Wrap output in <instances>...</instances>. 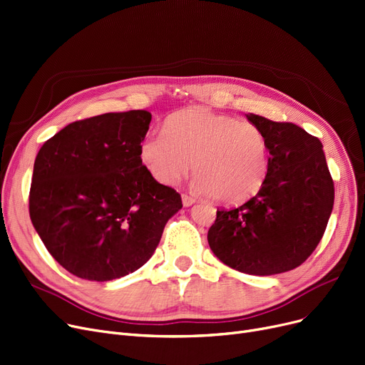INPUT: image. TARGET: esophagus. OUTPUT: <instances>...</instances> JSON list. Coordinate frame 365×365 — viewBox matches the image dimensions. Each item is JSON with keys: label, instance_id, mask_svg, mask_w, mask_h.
Listing matches in <instances>:
<instances>
[{"label": "esophagus", "instance_id": "esophagus-1", "mask_svg": "<svg viewBox=\"0 0 365 365\" xmlns=\"http://www.w3.org/2000/svg\"><path fill=\"white\" fill-rule=\"evenodd\" d=\"M182 202H183L185 207H189V205H192L195 202V198L191 197V195H187V194H182Z\"/></svg>", "mask_w": 365, "mask_h": 365}]
</instances>
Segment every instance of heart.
<instances>
[{"label": "heart", "mask_w": 365, "mask_h": 365, "mask_svg": "<svg viewBox=\"0 0 365 365\" xmlns=\"http://www.w3.org/2000/svg\"><path fill=\"white\" fill-rule=\"evenodd\" d=\"M140 158L163 185L178 182L192 160L194 191L227 204L255 197L270 168V148L257 125L204 107L167 118L164 130L141 141Z\"/></svg>", "instance_id": "b5f03b06"}]
</instances>
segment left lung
I'll return each instance as SVG.
<instances>
[{
  "mask_svg": "<svg viewBox=\"0 0 365 365\" xmlns=\"http://www.w3.org/2000/svg\"><path fill=\"white\" fill-rule=\"evenodd\" d=\"M264 133L270 168L261 191L240 207L217 209L207 240L225 265L246 274L294 270L319 245L334 204L322 143L301 126L249 113Z\"/></svg>",
  "mask_w": 365,
  "mask_h": 365,
  "instance_id": "obj_1",
  "label": "left lung"
}]
</instances>
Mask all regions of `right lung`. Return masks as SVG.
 <instances>
[{"mask_svg": "<svg viewBox=\"0 0 365 365\" xmlns=\"http://www.w3.org/2000/svg\"><path fill=\"white\" fill-rule=\"evenodd\" d=\"M152 115L104 113L62 128L37 153L29 216L51 255L71 274L108 282L145 265L182 209L140 158Z\"/></svg>", "mask_w": 365, "mask_h": 365, "instance_id": "obj_1", "label": "right lung"}]
</instances>
